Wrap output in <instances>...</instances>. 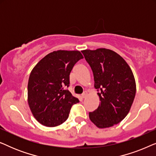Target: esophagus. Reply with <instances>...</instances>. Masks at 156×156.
Instances as JSON below:
<instances>
[{"mask_svg": "<svg viewBox=\"0 0 156 156\" xmlns=\"http://www.w3.org/2000/svg\"><path fill=\"white\" fill-rule=\"evenodd\" d=\"M87 95H88V93H87V91H84L83 94H82V97L83 99H84V98H86L87 97Z\"/></svg>", "mask_w": 156, "mask_h": 156, "instance_id": "34e87169", "label": "esophagus"}]
</instances>
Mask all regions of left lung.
<instances>
[{"label":"left lung","instance_id":"8db88e82","mask_svg":"<svg viewBox=\"0 0 156 156\" xmlns=\"http://www.w3.org/2000/svg\"><path fill=\"white\" fill-rule=\"evenodd\" d=\"M93 72L94 87L100 103L89 112L91 122L99 129L113 126L127 114L135 98L136 81L132 70L122 57L106 48L82 51Z\"/></svg>","mask_w":156,"mask_h":156}]
</instances>
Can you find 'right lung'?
I'll return each instance as SVG.
<instances>
[{"label":"right lung","mask_w":156,"mask_h":156,"mask_svg":"<svg viewBox=\"0 0 156 156\" xmlns=\"http://www.w3.org/2000/svg\"><path fill=\"white\" fill-rule=\"evenodd\" d=\"M78 50H57L49 53L35 66L27 84V101L33 116L48 127L67 120L79 99L64 88L69 85V74L81 59Z\"/></svg>","instance_id":"add662e5"}]
</instances>
